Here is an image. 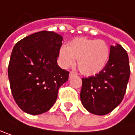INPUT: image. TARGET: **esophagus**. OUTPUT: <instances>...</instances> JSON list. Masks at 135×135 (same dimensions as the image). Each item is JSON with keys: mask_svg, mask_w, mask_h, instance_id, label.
Returning <instances> with one entry per match:
<instances>
[{"mask_svg": "<svg viewBox=\"0 0 135 135\" xmlns=\"http://www.w3.org/2000/svg\"><path fill=\"white\" fill-rule=\"evenodd\" d=\"M76 75H77V74H76L75 72L71 71L70 74H69V79H71V78H73V77H75V76H76Z\"/></svg>", "mask_w": 135, "mask_h": 135, "instance_id": "1", "label": "esophagus"}]
</instances>
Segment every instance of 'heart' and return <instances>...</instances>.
I'll return each mask as SVG.
<instances>
[{
  "label": "heart",
  "instance_id": "heart-1",
  "mask_svg": "<svg viewBox=\"0 0 135 135\" xmlns=\"http://www.w3.org/2000/svg\"><path fill=\"white\" fill-rule=\"evenodd\" d=\"M109 56L110 49L104 41L79 37L70 41L68 46L60 49L59 58L64 68L73 66L77 59L81 73L91 76L104 68Z\"/></svg>",
  "mask_w": 135,
  "mask_h": 135
}]
</instances>
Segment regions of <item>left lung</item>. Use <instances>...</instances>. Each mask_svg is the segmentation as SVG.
Returning <instances> with one entry per match:
<instances>
[{"mask_svg": "<svg viewBox=\"0 0 135 135\" xmlns=\"http://www.w3.org/2000/svg\"><path fill=\"white\" fill-rule=\"evenodd\" d=\"M128 55L120 45H111L109 60L94 76L83 78L80 99L90 113L103 115L111 112L123 101L130 78Z\"/></svg>", "mask_w": 135, "mask_h": 135, "instance_id": "left-lung-1", "label": "left lung"}]
</instances>
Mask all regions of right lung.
<instances>
[{
	"label": "right lung",
	"mask_w": 135,
	"mask_h": 135,
	"mask_svg": "<svg viewBox=\"0 0 135 135\" xmlns=\"http://www.w3.org/2000/svg\"><path fill=\"white\" fill-rule=\"evenodd\" d=\"M63 37L52 31L31 34L14 46L8 64V79L14 100L25 112L39 115L56 101L59 88L69 72L57 64Z\"/></svg>",
	"instance_id": "obj_1"
}]
</instances>
